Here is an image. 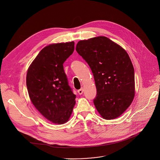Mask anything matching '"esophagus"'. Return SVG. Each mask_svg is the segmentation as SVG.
<instances>
[{
    "mask_svg": "<svg viewBox=\"0 0 160 160\" xmlns=\"http://www.w3.org/2000/svg\"><path fill=\"white\" fill-rule=\"evenodd\" d=\"M83 92H84V89H83V88H81L80 89H79V90L78 91V94H80V95H81V94L83 93Z\"/></svg>",
    "mask_w": 160,
    "mask_h": 160,
    "instance_id": "34e87169",
    "label": "esophagus"
}]
</instances>
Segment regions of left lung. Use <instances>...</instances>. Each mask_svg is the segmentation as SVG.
Segmentation results:
<instances>
[{"mask_svg": "<svg viewBox=\"0 0 160 160\" xmlns=\"http://www.w3.org/2000/svg\"><path fill=\"white\" fill-rule=\"evenodd\" d=\"M76 50L92 72L97 89L93 102L98 112L106 120L119 117L135 96L134 68L129 56L106 37L81 40Z\"/></svg>", "mask_w": 160, "mask_h": 160, "instance_id": "8db88e82", "label": "left lung"}]
</instances>
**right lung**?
Returning a JSON list of instances; mask_svg holds the SVG:
<instances>
[{
    "label": "right lung",
    "instance_id": "1",
    "mask_svg": "<svg viewBox=\"0 0 160 160\" xmlns=\"http://www.w3.org/2000/svg\"><path fill=\"white\" fill-rule=\"evenodd\" d=\"M74 50L73 42L50 45L40 51L27 71V87L32 104L54 123L68 122L76 103L63 68Z\"/></svg>",
    "mask_w": 160,
    "mask_h": 160
}]
</instances>
